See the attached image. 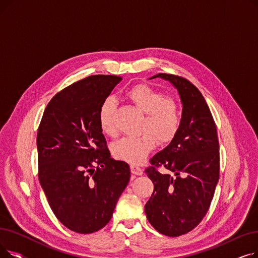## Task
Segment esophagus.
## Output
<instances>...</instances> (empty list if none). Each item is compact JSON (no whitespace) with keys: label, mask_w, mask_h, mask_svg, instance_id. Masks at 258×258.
Returning a JSON list of instances; mask_svg holds the SVG:
<instances>
[{"label":"esophagus","mask_w":258,"mask_h":258,"mask_svg":"<svg viewBox=\"0 0 258 258\" xmlns=\"http://www.w3.org/2000/svg\"><path fill=\"white\" fill-rule=\"evenodd\" d=\"M131 171L135 175H141L143 173V169L136 165H131Z\"/></svg>","instance_id":"esophagus-1"}]
</instances>
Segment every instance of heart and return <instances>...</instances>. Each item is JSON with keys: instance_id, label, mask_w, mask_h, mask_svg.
Returning <instances> with one entry per match:
<instances>
[{"instance_id": "obj_1", "label": "heart", "mask_w": 258, "mask_h": 258, "mask_svg": "<svg viewBox=\"0 0 258 258\" xmlns=\"http://www.w3.org/2000/svg\"><path fill=\"white\" fill-rule=\"evenodd\" d=\"M128 98L145 114L142 121V132L137 137H124L114 143L112 152L118 160L131 164H140L155 148L156 139L162 144L169 143L181 126V110L173 98L166 97L153 88L139 85L131 89ZM116 101L113 97L106 98L99 107V125L107 136L117 134L115 123Z\"/></svg>"}]
</instances>
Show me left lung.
I'll return each mask as SVG.
<instances>
[{
  "mask_svg": "<svg viewBox=\"0 0 258 258\" xmlns=\"http://www.w3.org/2000/svg\"><path fill=\"white\" fill-rule=\"evenodd\" d=\"M157 77L178 90L183 111L177 136L145 169L154 183L145 214L158 232L180 236L196 228L210 207L220 178V145L213 117L198 88L177 75L159 73L151 79ZM158 167L169 172L161 174Z\"/></svg>",
  "mask_w": 258,
  "mask_h": 258,
  "instance_id": "obj_1",
  "label": "left lung"
}]
</instances>
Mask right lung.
<instances>
[{"mask_svg":"<svg viewBox=\"0 0 258 258\" xmlns=\"http://www.w3.org/2000/svg\"><path fill=\"white\" fill-rule=\"evenodd\" d=\"M122 78L93 75L64 88L48 103L37 130L38 180L58 221L81 234L110 222L131 178L111 158L98 113Z\"/></svg>","mask_w":258,"mask_h":258,"instance_id":"right-lung-1","label":"right lung"}]
</instances>
